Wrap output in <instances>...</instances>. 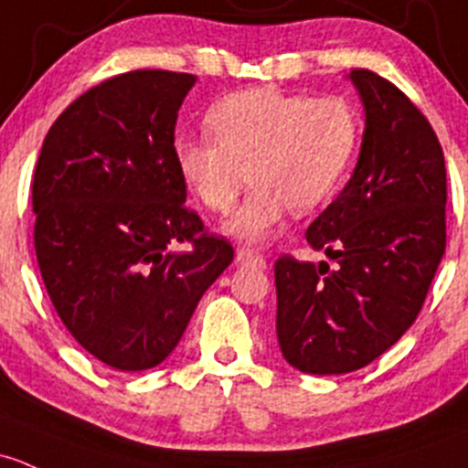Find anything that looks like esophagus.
<instances>
[{"instance_id": "1", "label": "esophagus", "mask_w": 468, "mask_h": 468, "mask_svg": "<svg viewBox=\"0 0 468 468\" xmlns=\"http://www.w3.org/2000/svg\"><path fill=\"white\" fill-rule=\"evenodd\" d=\"M235 260H238L239 264H264L267 260H264V255H260L258 250L253 249H247V247H239L235 250Z\"/></svg>"}]
</instances>
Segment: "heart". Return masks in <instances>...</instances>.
<instances>
[{"mask_svg":"<svg viewBox=\"0 0 468 468\" xmlns=\"http://www.w3.org/2000/svg\"><path fill=\"white\" fill-rule=\"evenodd\" d=\"M208 127L213 136L176 141V168L213 213L233 208L249 170L253 188L226 230L250 244L273 238L289 210L303 215L323 206L358 145V118L343 98L269 87L226 96L210 110Z\"/></svg>","mask_w":468,"mask_h":468,"instance_id":"obj_1","label":"heart"}]
</instances>
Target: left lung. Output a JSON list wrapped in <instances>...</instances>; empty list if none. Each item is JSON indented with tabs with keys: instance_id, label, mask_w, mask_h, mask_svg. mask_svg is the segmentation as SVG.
Returning a JSON list of instances; mask_svg holds the SVG:
<instances>
[{
	"instance_id": "8db88e82",
	"label": "left lung",
	"mask_w": 468,
	"mask_h": 468,
	"mask_svg": "<svg viewBox=\"0 0 468 468\" xmlns=\"http://www.w3.org/2000/svg\"><path fill=\"white\" fill-rule=\"evenodd\" d=\"M366 114L356 168L309 224L327 262H275V332L289 366L346 375L415 323L446 249L444 152L426 116L386 78L352 69Z\"/></svg>"
}]
</instances>
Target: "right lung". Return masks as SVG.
Masks as SVG:
<instances>
[{"mask_svg":"<svg viewBox=\"0 0 468 468\" xmlns=\"http://www.w3.org/2000/svg\"><path fill=\"white\" fill-rule=\"evenodd\" d=\"M190 73L141 69L91 87L48 130L33 176L36 255L71 336L122 372L159 366L233 247L186 208L175 125ZM188 241L190 251H175Z\"/></svg>","mask_w":468,"mask_h":468,"instance_id":"right-lung-1","label":"right lung"}]
</instances>
